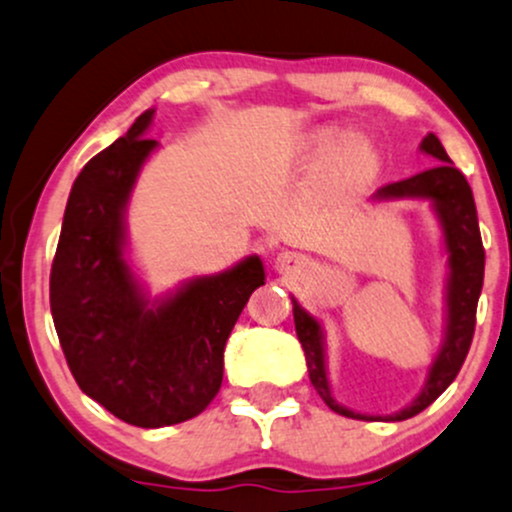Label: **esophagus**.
<instances>
[{
    "mask_svg": "<svg viewBox=\"0 0 512 512\" xmlns=\"http://www.w3.org/2000/svg\"><path fill=\"white\" fill-rule=\"evenodd\" d=\"M276 268L280 273L300 271V268H305V258L295 254V251H283V254L276 256Z\"/></svg>",
    "mask_w": 512,
    "mask_h": 512,
    "instance_id": "esophagus-1",
    "label": "esophagus"
}]
</instances>
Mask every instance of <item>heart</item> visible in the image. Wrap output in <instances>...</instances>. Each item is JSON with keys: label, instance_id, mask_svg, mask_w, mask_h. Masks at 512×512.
<instances>
[{"label": "heart", "instance_id": "heart-1", "mask_svg": "<svg viewBox=\"0 0 512 512\" xmlns=\"http://www.w3.org/2000/svg\"><path fill=\"white\" fill-rule=\"evenodd\" d=\"M351 146V136L349 131H339V129H329L322 131L317 136V158L324 163V166H332V163L342 161V175L346 180H366L368 175L376 170V156L368 146Z\"/></svg>", "mask_w": 512, "mask_h": 512}]
</instances>
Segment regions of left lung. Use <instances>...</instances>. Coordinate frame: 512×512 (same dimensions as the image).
<instances>
[{
    "label": "left lung",
    "mask_w": 512,
    "mask_h": 512,
    "mask_svg": "<svg viewBox=\"0 0 512 512\" xmlns=\"http://www.w3.org/2000/svg\"><path fill=\"white\" fill-rule=\"evenodd\" d=\"M420 148L427 156L437 158L439 163H434L430 170H422V173L412 175V178L383 185L373 195L376 200H398V197H425V200H432L449 251L447 337H444L442 351H439L430 368L425 388L412 400V405L395 412V415L376 417L351 412L334 403L332 393H329L327 368H324L322 327L315 317L307 315L298 302L293 300L295 332H298L302 349H305V361L312 386L322 395V400L329 408L344 417H354V420H408V417L425 410L427 405H432L449 388L456 373L461 371V364H464L466 354H469L471 339H474L476 305L483 285V263H486V251H483L481 232H478L474 195H471L464 173L454 166L452 158L447 156V151H444L442 141L437 136L427 134L422 139Z\"/></svg>",
    "instance_id": "8db88e82"
}]
</instances>
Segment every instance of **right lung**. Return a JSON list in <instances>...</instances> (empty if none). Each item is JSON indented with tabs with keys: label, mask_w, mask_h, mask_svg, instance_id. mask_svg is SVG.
Segmentation results:
<instances>
[{
	"label": "right lung",
	"mask_w": 512,
	"mask_h": 512,
	"mask_svg": "<svg viewBox=\"0 0 512 512\" xmlns=\"http://www.w3.org/2000/svg\"><path fill=\"white\" fill-rule=\"evenodd\" d=\"M153 109L97 153L70 190L51 268V312L80 390L136 427L200 415L219 393L224 346L266 273L249 256L148 305L124 258V207L158 144Z\"/></svg>",
	"instance_id": "right-lung-1"
}]
</instances>
